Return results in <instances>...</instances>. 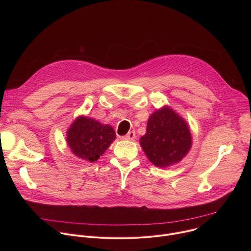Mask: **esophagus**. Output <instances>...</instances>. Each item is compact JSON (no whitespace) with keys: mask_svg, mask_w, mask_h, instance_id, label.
Listing matches in <instances>:
<instances>
[{"mask_svg":"<svg viewBox=\"0 0 251 251\" xmlns=\"http://www.w3.org/2000/svg\"><path fill=\"white\" fill-rule=\"evenodd\" d=\"M135 137H136V134H135V131H130L127 135H125L124 137H123V139L124 140H129V141H132V140H134L135 139Z\"/></svg>","mask_w":251,"mask_h":251,"instance_id":"esophagus-1","label":"esophagus"}]
</instances>
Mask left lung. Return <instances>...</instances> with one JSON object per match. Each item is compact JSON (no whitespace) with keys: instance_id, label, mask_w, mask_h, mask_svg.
Wrapping results in <instances>:
<instances>
[{"instance_id":"obj_1","label":"left lung","mask_w":251,"mask_h":251,"mask_svg":"<svg viewBox=\"0 0 251 251\" xmlns=\"http://www.w3.org/2000/svg\"><path fill=\"white\" fill-rule=\"evenodd\" d=\"M192 144L190 126L168 105L150 115L146 134L140 138V145L149 161L160 168L180 163Z\"/></svg>"}]
</instances>
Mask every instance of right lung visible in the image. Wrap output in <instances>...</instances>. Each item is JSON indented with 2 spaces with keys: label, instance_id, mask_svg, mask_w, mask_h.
I'll use <instances>...</instances> for the list:
<instances>
[{
  "label": "right lung",
  "instance_id": "obj_1",
  "mask_svg": "<svg viewBox=\"0 0 251 251\" xmlns=\"http://www.w3.org/2000/svg\"><path fill=\"white\" fill-rule=\"evenodd\" d=\"M116 139L114 129L84 115L78 116L67 129L66 142L79 159L95 162Z\"/></svg>",
  "mask_w": 251,
  "mask_h": 251
}]
</instances>
